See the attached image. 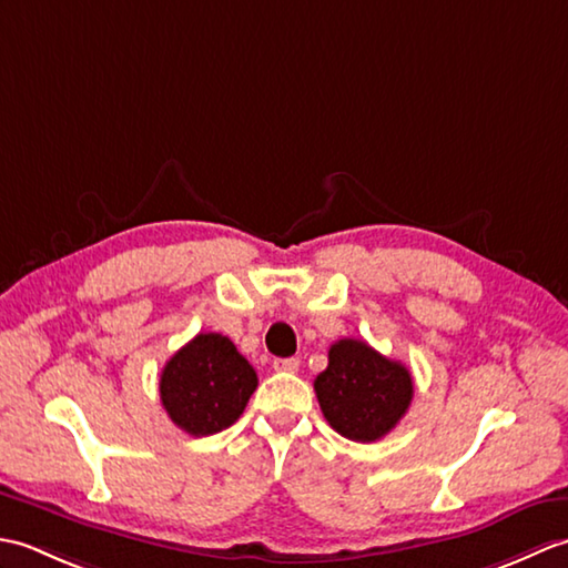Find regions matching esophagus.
Returning <instances> with one entry per match:
<instances>
[{"instance_id": "1", "label": "esophagus", "mask_w": 568, "mask_h": 568, "mask_svg": "<svg viewBox=\"0 0 568 568\" xmlns=\"http://www.w3.org/2000/svg\"><path fill=\"white\" fill-rule=\"evenodd\" d=\"M273 368L283 373H295L300 368V358H275Z\"/></svg>"}]
</instances>
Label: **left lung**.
Returning a JSON list of instances; mask_svg holds the SVG:
<instances>
[{
  "instance_id": "1",
  "label": "left lung",
  "mask_w": 568,
  "mask_h": 568,
  "mask_svg": "<svg viewBox=\"0 0 568 568\" xmlns=\"http://www.w3.org/2000/svg\"><path fill=\"white\" fill-rule=\"evenodd\" d=\"M324 419L352 442H378L413 403V376L366 342L339 339L329 348V366L315 378Z\"/></svg>"
}]
</instances>
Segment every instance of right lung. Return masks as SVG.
Listing matches in <instances>:
<instances>
[{"instance_id":"right-lung-1","label":"right lung","mask_w":568,"mask_h":568,"mask_svg":"<svg viewBox=\"0 0 568 568\" xmlns=\"http://www.w3.org/2000/svg\"><path fill=\"white\" fill-rule=\"evenodd\" d=\"M256 385V371L229 336L197 334L163 366L161 403L180 429L210 437L234 425Z\"/></svg>"}]
</instances>
